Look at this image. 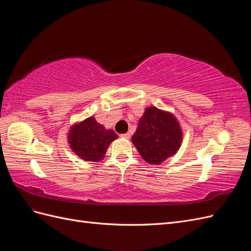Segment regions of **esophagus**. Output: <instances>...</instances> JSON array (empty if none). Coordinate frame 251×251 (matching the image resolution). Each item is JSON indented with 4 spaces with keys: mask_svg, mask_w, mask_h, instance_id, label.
<instances>
[{
    "mask_svg": "<svg viewBox=\"0 0 251 251\" xmlns=\"http://www.w3.org/2000/svg\"><path fill=\"white\" fill-rule=\"evenodd\" d=\"M120 137H123L125 139H130L131 138V134L130 133H126V134H121Z\"/></svg>",
    "mask_w": 251,
    "mask_h": 251,
    "instance_id": "34e87169",
    "label": "esophagus"
}]
</instances>
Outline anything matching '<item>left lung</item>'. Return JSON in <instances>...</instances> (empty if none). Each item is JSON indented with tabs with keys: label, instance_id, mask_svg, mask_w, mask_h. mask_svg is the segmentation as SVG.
<instances>
[{
	"label": "left lung",
	"instance_id": "8db88e82",
	"mask_svg": "<svg viewBox=\"0 0 251 251\" xmlns=\"http://www.w3.org/2000/svg\"><path fill=\"white\" fill-rule=\"evenodd\" d=\"M182 139L183 132L176 116L154 105L144 109L132 136V142L144 161L156 165L177 154Z\"/></svg>",
	"mask_w": 251,
	"mask_h": 251
}]
</instances>
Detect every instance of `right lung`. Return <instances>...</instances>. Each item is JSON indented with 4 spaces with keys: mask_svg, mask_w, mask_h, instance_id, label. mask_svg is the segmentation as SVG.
I'll use <instances>...</instances> for the list:
<instances>
[{
    "mask_svg": "<svg viewBox=\"0 0 251 251\" xmlns=\"http://www.w3.org/2000/svg\"><path fill=\"white\" fill-rule=\"evenodd\" d=\"M67 138L71 151L82 160L100 162L104 158L111 142L118 136L91 116L72 125Z\"/></svg>",
    "mask_w": 251,
    "mask_h": 251,
    "instance_id": "add662e5",
    "label": "right lung"
}]
</instances>
